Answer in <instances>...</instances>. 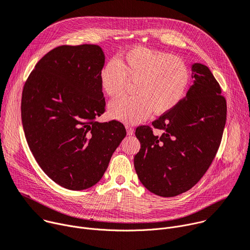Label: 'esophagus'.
<instances>
[{"label":"esophagus","mask_w":250,"mask_h":250,"mask_svg":"<svg viewBox=\"0 0 250 250\" xmlns=\"http://www.w3.org/2000/svg\"><path fill=\"white\" fill-rule=\"evenodd\" d=\"M125 128H126V133H127V135H132V134L134 133V130H133V128H132L131 126L125 125Z\"/></svg>","instance_id":"obj_1"}]
</instances>
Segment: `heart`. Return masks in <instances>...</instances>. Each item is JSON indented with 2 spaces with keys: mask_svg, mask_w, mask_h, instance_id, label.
I'll use <instances>...</instances> for the list:
<instances>
[{
  "mask_svg": "<svg viewBox=\"0 0 250 250\" xmlns=\"http://www.w3.org/2000/svg\"><path fill=\"white\" fill-rule=\"evenodd\" d=\"M104 92L115 98L124 93L128 80L134 82L135 94L112 101L111 118L126 124L145 121L152 111L161 116L183 101L190 84L191 75L184 60L164 51L132 47L119 60L108 61L100 73Z\"/></svg>",
  "mask_w": 250,
  "mask_h": 250,
  "instance_id": "b5f03b06",
  "label": "heart"
}]
</instances>
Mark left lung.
<instances>
[{"instance_id":"obj_1","label":"left lung","mask_w":250,"mask_h":250,"mask_svg":"<svg viewBox=\"0 0 250 250\" xmlns=\"http://www.w3.org/2000/svg\"><path fill=\"white\" fill-rule=\"evenodd\" d=\"M193 84L172 110L152 122L161 130L141 125L134 169L144 187L163 197L176 196L194 187L207 172L220 146L226 122V101L207 65H191Z\"/></svg>"}]
</instances>
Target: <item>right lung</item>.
Instances as JSON below:
<instances>
[{
    "instance_id": "1",
    "label": "right lung",
    "mask_w": 250,
    "mask_h": 250,
    "mask_svg": "<svg viewBox=\"0 0 250 250\" xmlns=\"http://www.w3.org/2000/svg\"><path fill=\"white\" fill-rule=\"evenodd\" d=\"M97 44L61 46L36 64L22 89L21 123L37 163L59 186L83 190L103 177L126 134L117 121L97 122L105 101Z\"/></svg>"
}]
</instances>
